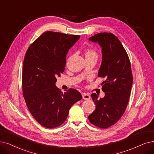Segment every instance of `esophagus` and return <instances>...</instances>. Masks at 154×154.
I'll return each mask as SVG.
<instances>
[{"instance_id": "esophagus-1", "label": "esophagus", "mask_w": 154, "mask_h": 154, "mask_svg": "<svg viewBox=\"0 0 154 154\" xmlns=\"http://www.w3.org/2000/svg\"><path fill=\"white\" fill-rule=\"evenodd\" d=\"M82 97H83V98L84 100H89L90 98V95L88 94H86V93H83L82 94Z\"/></svg>"}]
</instances>
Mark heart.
Segmentation results:
<instances>
[{
  "label": "heart",
  "instance_id": "b5f03b06",
  "mask_svg": "<svg viewBox=\"0 0 154 154\" xmlns=\"http://www.w3.org/2000/svg\"><path fill=\"white\" fill-rule=\"evenodd\" d=\"M86 57H90V56H97L96 52L93 50H88L85 53Z\"/></svg>",
  "mask_w": 154,
  "mask_h": 154
}]
</instances>
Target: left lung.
Masks as SVG:
<instances>
[{"instance_id":"left-lung-1","label":"left lung","mask_w":154,"mask_h":154,"mask_svg":"<svg viewBox=\"0 0 154 154\" xmlns=\"http://www.w3.org/2000/svg\"><path fill=\"white\" fill-rule=\"evenodd\" d=\"M102 49V63L98 77L106 80L101 85L105 96L98 98L92 94L96 108L88 116L91 124L101 128L114 125L123 115L130 98L133 84L131 64L121 42L110 33H100L88 38Z\"/></svg>"}]
</instances>
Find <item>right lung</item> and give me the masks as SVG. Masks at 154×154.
Wrapping results in <instances>:
<instances>
[{"label": "right lung", "instance_id": "obj_1", "mask_svg": "<svg viewBox=\"0 0 154 154\" xmlns=\"http://www.w3.org/2000/svg\"><path fill=\"white\" fill-rule=\"evenodd\" d=\"M79 38L47 32L29 46L24 57L23 97L33 118L47 128L62 125L71 106L82 99L76 90L71 88L63 94L56 85L57 78L65 69L67 52Z\"/></svg>", "mask_w": 154, "mask_h": 154}]
</instances>
